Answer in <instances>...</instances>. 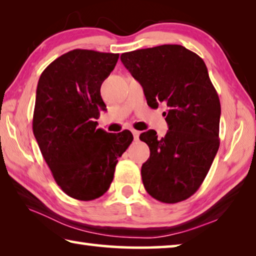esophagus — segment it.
I'll use <instances>...</instances> for the list:
<instances>
[{
    "mask_svg": "<svg viewBox=\"0 0 256 256\" xmlns=\"http://www.w3.org/2000/svg\"><path fill=\"white\" fill-rule=\"evenodd\" d=\"M132 133H133L134 140H138V136H140V132L136 131V130H132Z\"/></svg>",
    "mask_w": 256,
    "mask_h": 256,
    "instance_id": "1",
    "label": "esophagus"
}]
</instances>
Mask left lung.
Instances as JSON below:
<instances>
[{
	"instance_id": "1",
	"label": "left lung",
	"mask_w": 256,
	"mask_h": 256,
	"mask_svg": "<svg viewBox=\"0 0 256 256\" xmlns=\"http://www.w3.org/2000/svg\"><path fill=\"white\" fill-rule=\"evenodd\" d=\"M120 60L141 84L148 105L168 108L166 136L154 130L140 136L150 149L141 168L144 188L160 202L184 201L200 188L219 149L222 108L206 63L180 45L128 52Z\"/></svg>"
}]
</instances>
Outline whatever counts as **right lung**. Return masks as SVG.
<instances>
[{
	"label": "right lung",
	"instance_id": "add662e5",
	"mask_svg": "<svg viewBox=\"0 0 256 256\" xmlns=\"http://www.w3.org/2000/svg\"><path fill=\"white\" fill-rule=\"evenodd\" d=\"M118 54L73 50L42 73L34 102L32 131L56 183L68 196L92 201L110 188L118 158L132 133H107L96 120L106 105L104 80Z\"/></svg>",
	"mask_w": 256,
	"mask_h": 256
}]
</instances>
